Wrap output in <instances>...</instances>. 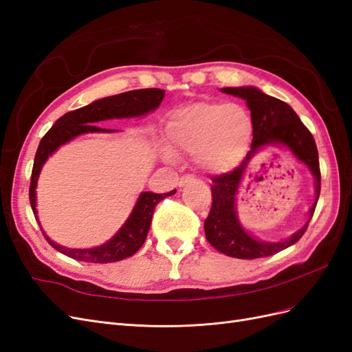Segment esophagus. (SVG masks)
Returning a JSON list of instances; mask_svg holds the SVG:
<instances>
[{"mask_svg":"<svg viewBox=\"0 0 352 352\" xmlns=\"http://www.w3.org/2000/svg\"><path fill=\"white\" fill-rule=\"evenodd\" d=\"M194 179V176L192 175H184L182 177H180V180H179V186H184L186 182H190V180Z\"/></svg>","mask_w":352,"mask_h":352,"instance_id":"esophagus-1","label":"esophagus"}]
</instances>
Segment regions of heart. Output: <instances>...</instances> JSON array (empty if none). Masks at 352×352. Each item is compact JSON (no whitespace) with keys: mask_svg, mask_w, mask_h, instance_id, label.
Wrapping results in <instances>:
<instances>
[{"mask_svg":"<svg viewBox=\"0 0 352 352\" xmlns=\"http://www.w3.org/2000/svg\"><path fill=\"white\" fill-rule=\"evenodd\" d=\"M170 150L194 155L207 172L235 167L247 153L252 120L238 104L197 102L177 110L167 123Z\"/></svg>","mask_w":352,"mask_h":352,"instance_id":"obj_1","label":"heart"}]
</instances>
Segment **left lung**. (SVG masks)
I'll use <instances>...</instances> for the list:
<instances>
[{
    "label": "left lung",
    "instance_id": "8db88e82",
    "mask_svg": "<svg viewBox=\"0 0 352 352\" xmlns=\"http://www.w3.org/2000/svg\"><path fill=\"white\" fill-rule=\"evenodd\" d=\"M221 92L247 101L252 119V142L247 157L236 168L211 177L212 202L208 217L204 221L206 238L217 251L229 257L243 260L270 257L300 241L314 214L322 182L316 141L311 132L286 102L265 95L254 87L223 88ZM265 144H283L289 147L294 155L311 168L316 179V201L311 209L309 221L302 230L283 243L254 240L239 225L236 216L234 195L241 175L250 157Z\"/></svg>",
    "mask_w": 352,
    "mask_h": 352
}]
</instances>
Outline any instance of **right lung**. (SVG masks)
I'll list each match as a JSON object with an SVG mask.
<instances>
[{
	"label": "right lung",
	"instance_id": "add662e5",
	"mask_svg": "<svg viewBox=\"0 0 352 352\" xmlns=\"http://www.w3.org/2000/svg\"><path fill=\"white\" fill-rule=\"evenodd\" d=\"M164 98V89L148 88V89H135L129 92H123L113 97L102 98L94 101L89 105H85L82 109L73 110L61 116L60 119L52 124L51 129L42 138L39 146L35 154L34 168H32L30 186H29V199L30 207L34 210L36 217V182L42 166L47 162V158L58 150V146L69 142L74 136L88 133V132H114L113 129H101L94 123L110 119H123V117H136L144 116L155 110ZM176 189L170 190L167 194H154V192H142L138 198L133 211L129 219L126 220L120 230L107 242L97 248L89 250H72L65 248L61 245L52 242L44 232V236L52 248H56L67 257L87 261V263H114L131 257L140 250L150 230L153 214L155 206L166 197L173 195ZM38 219V217H36ZM42 230V229H41Z\"/></svg>",
	"mask_w": 352,
	"mask_h": 352
}]
</instances>
